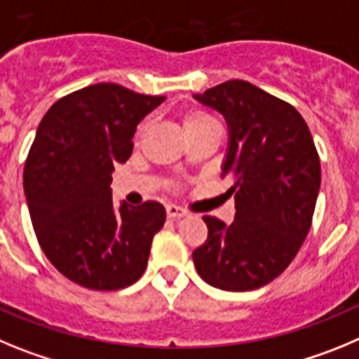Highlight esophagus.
Wrapping results in <instances>:
<instances>
[{"label": "esophagus", "mask_w": 359, "mask_h": 359, "mask_svg": "<svg viewBox=\"0 0 359 359\" xmlns=\"http://www.w3.org/2000/svg\"><path fill=\"white\" fill-rule=\"evenodd\" d=\"M166 215H168V218L177 219V218H182V216H186V211H184V209H180V208H177V205H173V203H168Z\"/></svg>", "instance_id": "obj_1"}]
</instances>
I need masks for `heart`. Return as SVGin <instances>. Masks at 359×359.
I'll list each match as a JSON object with an SVG mask.
<instances>
[{"label":"heart","instance_id":"1","mask_svg":"<svg viewBox=\"0 0 359 359\" xmlns=\"http://www.w3.org/2000/svg\"><path fill=\"white\" fill-rule=\"evenodd\" d=\"M209 123H216V121L211 118V116L205 114V112H202V111H189V112H186V116H184V128H186L187 134H189V132L200 130V128L205 127V125H209ZM144 128H147V123L141 125L137 135L143 134Z\"/></svg>","mask_w":359,"mask_h":359}]
</instances>
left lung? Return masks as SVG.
I'll return each mask as SVG.
<instances>
[{
  "instance_id": "1",
  "label": "left lung",
  "mask_w": 359,
  "mask_h": 359,
  "mask_svg": "<svg viewBox=\"0 0 359 359\" xmlns=\"http://www.w3.org/2000/svg\"><path fill=\"white\" fill-rule=\"evenodd\" d=\"M224 116L229 144L222 177L234 196L231 225L203 216L208 240L193 252L198 276L225 292H250L288 268L311 227L320 159L295 107L245 80L195 95Z\"/></svg>"
}]
</instances>
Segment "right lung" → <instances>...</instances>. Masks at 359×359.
Segmentation results:
<instances>
[{"label":"right lung","mask_w":359,"mask_h":359,"mask_svg":"<svg viewBox=\"0 0 359 359\" xmlns=\"http://www.w3.org/2000/svg\"><path fill=\"white\" fill-rule=\"evenodd\" d=\"M164 100L96 83L55 102L39 125L22 173L32 225L51 264L83 288H127L147 268L166 211L159 202L116 209L111 182L140 121Z\"/></svg>","instance_id":"add662e5"}]
</instances>
